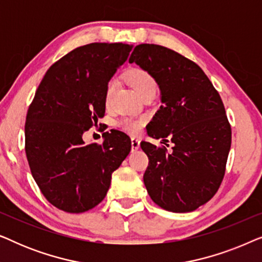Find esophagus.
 Here are the masks:
<instances>
[{
    "instance_id": "esophagus-1",
    "label": "esophagus",
    "mask_w": 262,
    "mask_h": 262,
    "mask_svg": "<svg viewBox=\"0 0 262 262\" xmlns=\"http://www.w3.org/2000/svg\"><path fill=\"white\" fill-rule=\"evenodd\" d=\"M139 145H141V141L138 138L132 137L131 138V149L132 151H136V150L139 149Z\"/></svg>"
}]
</instances>
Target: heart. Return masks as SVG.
<instances>
[{"label":"heart","mask_w":262,"mask_h":262,"mask_svg":"<svg viewBox=\"0 0 262 262\" xmlns=\"http://www.w3.org/2000/svg\"><path fill=\"white\" fill-rule=\"evenodd\" d=\"M128 82H130L131 87L135 89V92L141 96L145 95L146 93L149 92H156L157 84L155 78H154L151 75H150L148 71L143 69H134L128 74ZM117 89V82L116 80H111L108 83H107L105 88V94H103V102H105V106L108 108L112 105L114 93H116ZM143 119H132V118H123L119 121V126L125 130L128 134L136 135L141 131L142 125H143Z\"/></svg>","instance_id":"1"}]
</instances>
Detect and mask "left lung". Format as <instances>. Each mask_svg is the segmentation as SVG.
Instances as JSON below:
<instances>
[{
    "label": "left lung",
    "instance_id": "1",
    "mask_svg": "<svg viewBox=\"0 0 262 262\" xmlns=\"http://www.w3.org/2000/svg\"><path fill=\"white\" fill-rule=\"evenodd\" d=\"M130 63L155 78L160 110L148 135L173 143V151L142 142L149 157L144 185L152 202L171 212H191L220 188L231 145V127L220 94L209 77L180 53L155 44L137 45Z\"/></svg>",
    "mask_w": 262,
    "mask_h": 262
}]
</instances>
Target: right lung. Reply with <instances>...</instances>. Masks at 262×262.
<instances>
[{"instance_id": "add662e5", "label": "right lung", "mask_w": 262, "mask_h": 262, "mask_svg": "<svg viewBox=\"0 0 262 262\" xmlns=\"http://www.w3.org/2000/svg\"><path fill=\"white\" fill-rule=\"evenodd\" d=\"M131 49L121 42L80 46L50 67L35 92L25 150L35 182L57 209L81 213L101 203L130 152L131 139L121 131L105 132L101 144H85L82 136L105 116V88Z\"/></svg>"}]
</instances>
